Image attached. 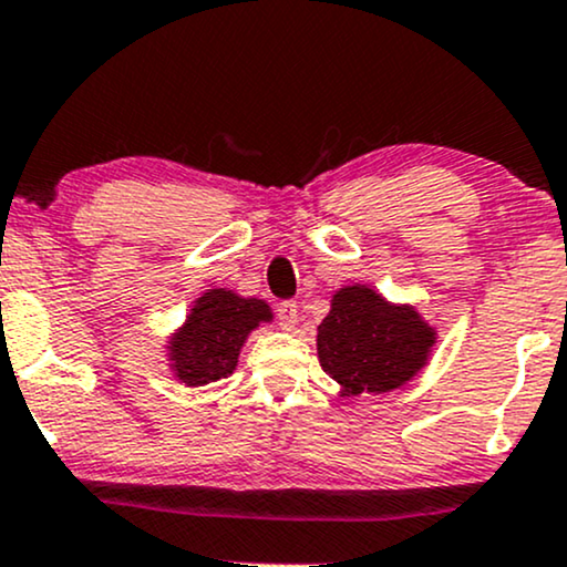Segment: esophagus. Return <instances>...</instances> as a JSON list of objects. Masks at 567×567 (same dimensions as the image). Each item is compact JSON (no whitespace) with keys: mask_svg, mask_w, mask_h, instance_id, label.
Wrapping results in <instances>:
<instances>
[{"mask_svg":"<svg viewBox=\"0 0 567 567\" xmlns=\"http://www.w3.org/2000/svg\"><path fill=\"white\" fill-rule=\"evenodd\" d=\"M276 316H278V326H281L284 331H291V328L297 326L299 307H297V302H291V299H286V302L276 307Z\"/></svg>","mask_w":567,"mask_h":567,"instance_id":"obj_1","label":"esophagus"}]
</instances>
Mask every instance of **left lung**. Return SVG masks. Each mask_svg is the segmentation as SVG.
Masks as SVG:
<instances>
[{"label":"left lung","instance_id":"8db88e82","mask_svg":"<svg viewBox=\"0 0 567 567\" xmlns=\"http://www.w3.org/2000/svg\"><path fill=\"white\" fill-rule=\"evenodd\" d=\"M433 331L412 307H394L365 286L333 295L318 326V358L347 394H381L410 381L429 360Z\"/></svg>","mask_w":567,"mask_h":567}]
</instances>
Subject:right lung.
<instances>
[{
    "label": "right lung",
    "instance_id": "add662e5",
    "mask_svg": "<svg viewBox=\"0 0 567 567\" xmlns=\"http://www.w3.org/2000/svg\"><path fill=\"white\" fill-rule=\"evenodd\" d=\"M270 320L262 299H241L234 291L213 289L194 305L186 326L171 341V358L176 375L188 386H205L209 381L234 373L239 349L251 328Z\"/></svg>",
    "mask_w": 567,
    "mask_h": 567
}]
</instances>
